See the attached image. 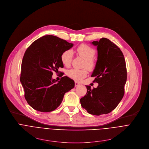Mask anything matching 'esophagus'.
<instances>
[{
	"instance_id": "1",
	"label": "esophagus",
	"mask_w": 149,
	"mask_h": 149,
	"mask_svg": "<svg viewBox=\"0 0 149 149\" xmlns=\"http://www.w3.org/2000/svg\"><path fill=\"white\" fill-rule=\"evenodd\" d=\"M74 85H75V86H78L80 85V84L79 83V82H77V81H76L74 82Z\"/></svg>"
}]
</instances>
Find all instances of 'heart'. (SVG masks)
I'll return each instance as SVG.
<instances>
[{
  "label": "heart",
  "mask_w": 149,
  "mask_h": 149,
  "mask_svg": "<svg viewBox=\"0 0 149 149\" xmlns=\"http://www.w3.org/2000/svg\"><path fill=\"white\" fill-rule=\"evenodd\" d=\"M77 52L82 58L85 59V65L89 69L92 70L95 65V63L93 58L95 54L94 49L86 44H81L77 48ZM72 57L73 51L72 49H69L64 51L61 55L62 63L66 67H69L71 64ZM88 73L87 69H72L67 72L68 76L70 78L77 81H80L87 76Z\"/></svg>",
  "instance_id": "b5f03b06"
}]
</instances>
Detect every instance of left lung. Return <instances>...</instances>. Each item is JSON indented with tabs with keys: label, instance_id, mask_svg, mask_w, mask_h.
I'll use <instances>...</instances> for the list:
<instances>
[{
	"label": "left lung",
	"instance_id": "obj_1",
	"mask_svg": "<svg viewBox=\"0 0 149 149\" xmlns=\"http://www.w3.org/2000/svg\"><path fill=\"white\" fill-rule=\"evenodd\" d=\"M96 46L97 61L91 75L97 88L86 86L87 93L80 101L88 113L100 115L111 112L123 97L127 81V69L120 48L109 40L102 38L91 42Z\"/></svg>",
	"mask_w": 149,
	"mask_h": 149
}]
</instances>
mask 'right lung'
<instances>
[{"label":"right lung","instance_id":"add662e5","mask_svg":"<svg viewBox=\"0 0 149 149\" xmlns=\"http://www.w3.org/2000/svg\"><path fill=\"white\" fill-rule=\"evenodd\" d=\"M73 46L54 36H45L34 42L26 50L21 65V83L25 98L34 109L48 112L55 110L61 103L65 93L74 87V81L63 76L57 81L52 78L64 65L61 54Z\"/></svg>","mask_w":149,"mask_h":149}]
</instances>
